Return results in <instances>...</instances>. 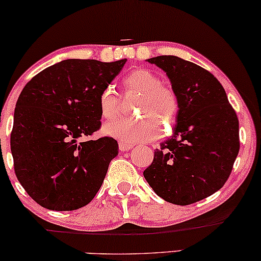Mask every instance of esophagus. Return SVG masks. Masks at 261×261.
Returning a JSON list of instances; mask_svg holds the SVG:
<instances>
[{"mask_svg":"<svg viewBox=\"0 0 261 261\" xmlns=\"http://www.w3.org/2000/svg\"><path fill=\"white\" fill-rule=\"evenodd\" d=\"M133 147H134L133 143H127V142H122V141H119V149L122 152L130 151Z\"/></svg>","mask_w":261,"mask_h":261,"instance_id":"34e87169","label":"esophagus"}]
</instances>
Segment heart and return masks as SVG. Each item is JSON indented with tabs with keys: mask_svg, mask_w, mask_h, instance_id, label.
Here are the masks:
<instances>
[{
	"mask_svg": "<svg viewBox=\"0 0 261 261\" xmlns=\"http://www.w3.org/2000/svg\"><path fill=\"white\" fill-rule=\"evenodd\" d=\"M124 92L139 94L134 112L141 115L120 118L107 122L104 133L127 143L146 142L167 133L174 124L179 110V99L174 89L161 82L157 73L147 68H136L121 81ZM120 101L112 88H106L99 97L101 118L113 119L119 114ZM165 127L163 128V126Z\"/></svg>",
	"mask_w": 261,
	"mask_h": 261,
	"instance_id": "b5f03b06",
	"label": "heart"
}]
</instances>
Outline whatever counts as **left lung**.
<instances>
[{"mask_svg": "<svg viewBox=\"0 0 261 261\" xmlns=\"http://www.w3.org/2000/svg\"><path fill=\"white\" fill-rule=\"evenodd\" d=\"M167 73L179 99L173 136L143 172L162 199L190 205L229 178L239 152V121L224 88L205 68L172 55L148 59Z\"/></svg>", "mask_w": 261, "mask_h": 261, "instance_id": "obj_1", "label": "left lung"}]
</instances>
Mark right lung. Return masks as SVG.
I'll return each mask as SVG.
<instances>
[{
	"label": "right lung",
	"instance_id": "right-lung-1",
	"mask_svg": "<svg viewBox=\"0 0 261 261\" xmlns=\"http://www.w3.org/2000/svg\"><path fill=\"white\" fill-rule=\"evenodd\" d=\"M125 62L64 60L23 88L11 133L14 173L43 207L73 211L100 189L118 142L108 136L81 139L100 128L99 97Z\"/></svg>",
	"mask_w": 261,
	"mask_h": 261
}]
</instances>
